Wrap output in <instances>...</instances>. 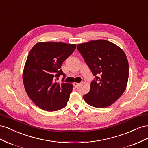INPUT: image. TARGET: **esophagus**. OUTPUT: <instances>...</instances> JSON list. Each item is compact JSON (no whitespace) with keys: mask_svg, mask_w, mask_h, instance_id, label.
<instances>
[{"mask_svg":"<svg viewBox=\"0 0 148 148\" xmlns=\"http://www.w3.org/2000/svg\"><path fill=\"white\" fill-rule=\"evenodd\" d=\"M79 84L80 83H76V82H75L74 83H73V85H74V86L75 87V88H77L79 85Z\"/></svg>","mask_w":148,"mask_h":148,"instance_id":"34e87169","label":"esophagus"}]
</instances>
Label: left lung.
<instances>
[{"instance_id": "8db88e82", "label": "left lung", "mask_w": 148, "mask_h": 148, "mask_svg": "<svg viewBox=\"0 0 148 148\" xmlns=\"http://www.w3.org/2000/svg\"><path fill=\"white\" fill-rule=\"evenodd\" d=\"M77 49L96 78L90 91L83 96L85 102L97 108L112 105L122 95L128 83L129 66L125 52L103 39L79 44Z\"/></svg>"}]
</instances>
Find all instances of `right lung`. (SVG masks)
I'll list each match as a JSON object with an SVG mask.
<instances>
[{
    "instance_id": "obj_1",
    "label": "right lung",
    "mask_w": 148,
    "mask_h": 148,
    "mask_svg": "<svg viewBox=\"0 0 148 148\" xmlns=\"http://www.w3.org/2000/svg\"><path fill=\"white\" fill-rule=\"evenodd\" d=\"M76 44L40 42L33 47L28 56L23 73L26 93L39 108L56 111L64 108L72 92L73 84L57 83L62 63L76 49Z\"/></svg>"
}]
</instances>
